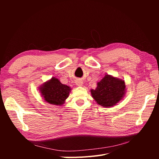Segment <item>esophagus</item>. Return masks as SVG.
I'll return each instance as SVG.
<instances>
[{
    "mask_svg": "<svg viewBox=\"0 0 159 159\" xmlns=\"http://www.w3.org/2000/svg\"><path fill=\"white\" fill-rule=\"evenodd\" d=\"M76 84L78 85V86L82 85V84H83V81H81V80H77V81H76Z\"/></svg>",
    "mask_w": 159,
    "mask_h": 159,
    "instance_id": "obj_1",
    "label": "esophagus"
}]
</instances>
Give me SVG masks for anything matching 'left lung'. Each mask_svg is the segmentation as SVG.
I'll list each match as a JSON object with an SVG mask.
<instances>
[{"instance_id":"left-lung-1","label":"left lung","mask_w":159,"mask_h":159,"mask_svg":"<svg viewBox=\"0 0 159 159\" xmlns=\"http://www.w3.org/2000/svg\"><path fill=\"white\" fill-rule=\"evenodd\" d=\"M125 84L123 80L106 75L98 83L95 89H91L92 97L99 105L108 107L115 105L122 99Z\"/></svg>"}]
</instances>
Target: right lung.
<instances>
[{"mask_svg":"<svg viewBox=\"0 0 159 159\" xmlns=\"http://www.w3.org/2000/svg\"><path fill=\"white\" fill-rule=\"evenodd\" d=\"M71 89L68 85L61 84L60 81L52 78L44 84L40 91L46 102L53 105H61L68 98Z\"/></svg>","mask_w":159,"mask_h":159,"instance_id":"right-lung-1","label":"right lung"}]
</instances>
